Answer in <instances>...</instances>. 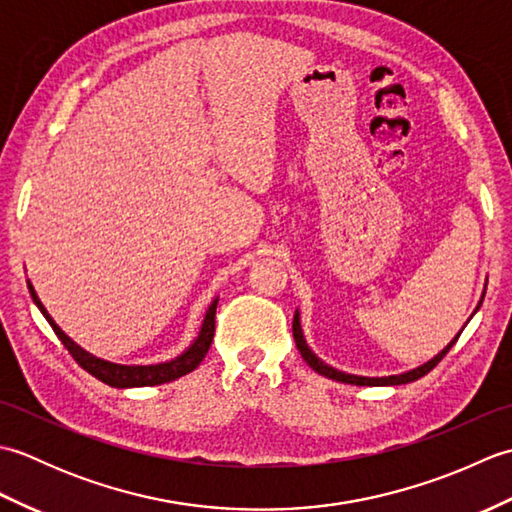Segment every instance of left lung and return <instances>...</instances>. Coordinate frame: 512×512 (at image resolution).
<instances>
[{"instance_id": "left-lung-1", "label": "left lung", "mask_w": 512, "mask_h": 512, "mask_svg": "<svg viewBox=\"0 0 512 512\" xmlns=\"http://www.w3.org/2000/svg\"><path fill=\"white\" fill-rule=\"evenodd\" d=\"M482 299H484V295H482ZM482 299H480V303H477L475 312L480 310ZM475 312H473V314H475ZM462 330H464V328H462ZM462 330H460L458 334H455V339H453L447 347H444L442 352H438L436 356H433L431 361L422 363V365H418V367H413V369H409V372L391 374V376H358V374L341 372V369H336V367H332V365H328V363H323L321 358L310 350L306 336H303V330H301V312L295 310V319H292V336H295L297 350L301 352L303 361H306V363L314 369V372L325 376V378H332V380H336V383H347V385H356V387H389V385H407V383H413V380H418V378H422L424 374H429L431 369L442 361L444 354H447V352L451 350V347L455 345V341H458V336L462 334Z\"/></svg>"}]
</instances>
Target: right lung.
<instances>
[{
    "instance_id": "1",
    "label": "right lung",
    "mask_w": 512,
    "mask_h": 512,
    "mask_svg": "<svg viewBox=\"0 0 512 512\" xmlns=\"http://www.w3.org/2000/svg\"><path fill=\"white\" fill-rule=\"evenodd\" d=\"M28 290H30L32 301H35V306L41 310L43 317H46L54 334L59 336V341L68 347V352L74 356V361L79 363L85 372H90L94 378H99L101 383L110 385V387L127 389V387H151V385L169 383V380H176L184 374L193 372V369L204 361V356H206V352H209V347L213 343L215 310H217V301H220V297H215L211 301V306H209V310H206L204 319H202L198 336H195L187 350L180 352L176 358H169V361H162V363H149V365H123V363L105 361V358L83 350L79 343H74L70 336L65 334L57 323H54V319L50 317L46 306H43L41 299L37 297V292H35V288H32L30 281H28Z\"/></svg>"
}]
</instances>
